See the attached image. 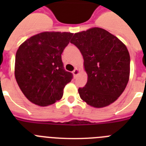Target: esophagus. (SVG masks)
<instances>
[{"label": "esophagus", "mask_w": 146, "mask_h": 146, "mask_svg": "<svg viewBox=\"0 0 146 146\" xmlns=\"http://www.w3.org/2000/svg\"><path fill=\"white\" fill-rule=\"evenodd\" d=\"M80 72V70L78 69H75L74 71H73V74H74V76H77V74H79Z\"/></svg>", "instance_id": "esophagus-1"}]
</instances>
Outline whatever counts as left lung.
I'll list each match as a JSON object with an SVG mask.
<instances>
[{"label": "left lung", "instance_id": "1", "mask_svg": "<svg viewBox=\"0 0 146 146\" xmlns=\"http://www.w3.org/2000/svg\"><path fill=\"white\" fill-rule=\"evenodd\" d=\"M70 42L82 53L88 74L85 87L78 89L81 99L97 108L114 102L129 78L130 56L124 44L100 28L74 33Z\"/></svg>", "mask_w": 146, "mask_h": 146}]
</instances>
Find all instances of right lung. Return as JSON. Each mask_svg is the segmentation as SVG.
I'll return each instance as SVG.
<instances>
[{
  "mask_svg": "<svg viewBox=\"0 0 146 146\" xmlns=\"http://www.w3.org/2000/svg\"><path fill=\"white\" fill-rule=\"evenodd\" d=\"M73 33L42 32L20 45L15 56V75L30 102L47 106L63 96L73 75L64 69L61 54Z\"/></svg>",
  "mask_w": 146,
  "mask_h": 146,
  "instance_id": "add662e5",
  "label": "right lung"
}]
</instances>
